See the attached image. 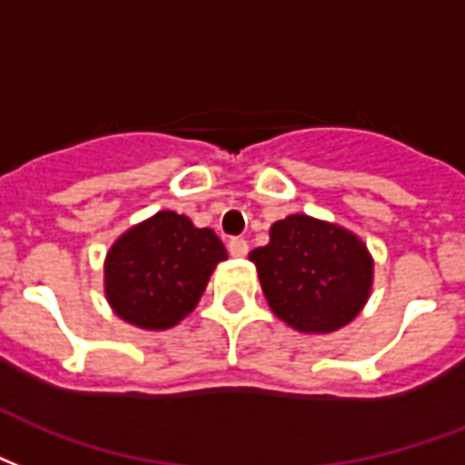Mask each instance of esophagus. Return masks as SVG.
<instances>
[{"mask_svg": "<svg viewBox=\"0 0 465 465\" xmlns=\"http://www.w3.org/2000/svg\"><path fill=\"white\" fill-rule=\"evenodd\" d=\"M229 253H232V256H236V258L246 256V253H248L246 239H239V236H236V239H229Z\"/></svg>", "mask_w": 465, "mask_h": 465, "instance_id": "1", "label": "esophagus"}]
</instances>
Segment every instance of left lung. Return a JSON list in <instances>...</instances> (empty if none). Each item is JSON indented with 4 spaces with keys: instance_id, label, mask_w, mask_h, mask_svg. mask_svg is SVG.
Returning a JSON list of instances; mask_svg holds the SVG:
<instances>
[{
    "instance_id": "obj_1",
    "label": "left lung",
    "mask_w": 465,
    "mask_h": 465,
    "mask_svg": "<svg viewBox=\"0 0 465 465\" xmlns=\"http://www.w3.org/2000/svg\"><path fill=\"white\" fill-rule=\"evenodd\" d=\"M248 258L271 310L297 331L329 334L366 304L373 261L359 236L307 214L280 219Z\"/></svg>"
}]
</instances>
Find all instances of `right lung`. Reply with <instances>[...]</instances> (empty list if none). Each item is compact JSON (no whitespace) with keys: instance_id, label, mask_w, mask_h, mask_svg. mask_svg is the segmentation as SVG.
Segmentation results:
<instances>
[{"instance_id":"right-lung-1","label":"right lung","mask_w":465,"mask_h":465,"mask_svg":"<svg viewBox=\"0 0 465 465\" xmlns=\"http://www.w3.org/2000/svg\"><path fill=\"white\" fill-rule=\"evenodd\" d=\"M224 258V243L212 229H197L175 212H158L109 251L106 300L129 324L168 329L194 310Z\"/></svg>"}]
</instances>
